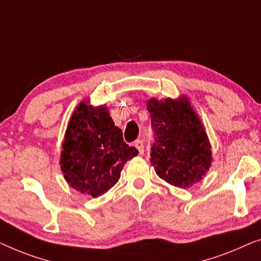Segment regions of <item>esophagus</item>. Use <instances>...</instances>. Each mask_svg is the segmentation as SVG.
<instances>
[{
  "label": "esophagus",
  "mask_w": 261,
  "mask_h": 261,
  "mask_svg": "<svg viewBox=\"0 0 261 261\" xmlns=\"http://www.w3.org/2000/svg\"><path fill=\"white\" fill-rule=\"evenodd\" d=\"M134 145L136 146V149L138 150L139 155H143V153H144V144H143V141H141V139H137V141H135Z\"/></svg>",
  "instance_id": "esophagus-1"
}]
</instances>
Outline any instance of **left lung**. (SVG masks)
I'll list each match as a JSON object with an SVG mask.
<instances>
[{"label": "left lung", "mask_w": 261, "mask_h": 261, "mask_svg": "<svg viewBox=\"0 0 261 261\" xmlns=\"http://www.w3.org/2000/svg\"><path fill=\"white\" fill-rule=\"evenodd\" d=\"M155 141L150 162L161 178L178 188L199 182L212 164L208 136L186 97L146 101Z\"/></svg>", "instance_id": "8db88e82"}]
</instances>
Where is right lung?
Wrapping results in <instances>:
<instances>
[{"instance_id": "right-lung-1", "label": "right lung", "mask_w": 261, "mask_h": 261, "mask_svg": "<svg viewBox=\"0 0 261 261\" xmlns=\"http://www.w3.org/2000/svg\"><path fill=\"white\" fill-rule=\"evenodd\" d=\"M138 150L123 139L105 105L89 101L76 106L69 119L61 151V170L68 185L78 192L98 197L118 182L126 161Z\"/></svg>"}]
</instances>
